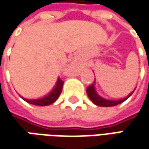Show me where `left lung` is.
I'll use <instances>...</instances> for the list:
<instances>
[{
	"label": "left lung",
	"instance_id": "1",
	"mask_svg": "<svg viewBox=\"0 0 149 149\" xmlns=\"http://www.w3.org/2000/svg\"><path fill=\"white\" fill-rule=\"evenodd\" d=\"M134 91L130 94V95L124 98V99H122V100H104L103 98H101L100 95H98V94L96 93L95 89V85L94 84H92L91 85H89L87 87V89H86V92H87V95L89 96V98L90 99V100L98 106H101V107H112V106H115L117 104H119L121 103H123V101L129 99V97L132 95V94L134 93Z\"/></svg>",
	"mask_w": 149,
	"mask_h": 149
}]
</instances>
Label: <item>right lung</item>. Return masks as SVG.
I'll use <instances>...</instances> for the list:
<instances>
[{
	"mask_svg": "<svg viewBox=\"0 0 149 149\" xmlns=\"http://www.w3.org/2000/svg\"><path fill=\"white\" fill-rule=\"evenodd\" d=\"M63 84H64V81L62 79H60V78L58 79L57 80V83H56V85L54 86V89L52 90V92L48 95L47 96L44 97V98H41V99H38V100H27V99H24L22 98L23 100L26 101L27 103L29 104H34V105H37V106H47L53 104L55 100H57L60 96V93L62 91V88H63Z\"/></svg>",
	"mask_w": 149,
	"mask_h": 149,
	"instance_id": "obj_1",
	"label": "right lung"
}]
</instances>
